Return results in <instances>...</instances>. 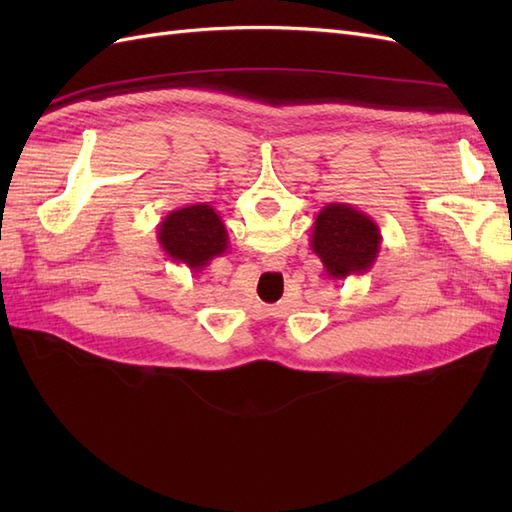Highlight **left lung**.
<instances>
[{
  "label": "left lung",
  "instance_id": "8db88e82",
  "mask_svg": "<svg viewBox=\"0 0 512 512\" xmlns=\"http://www.w3.org/2000/svg\"><path fill=\"white\" fill-rule=\"evenodd\" d=\"M378 224L352 204H325L314 217L310 248L334 281L361 277L372 270L380 253Z\"/></svg>",
  "mask_w": 512,
  "mask_h": 512
}]
</instances>
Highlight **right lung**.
I'll return each mask as SVG.
<instances>
[{"instance_id": "add662e5", "label": "right lung", "mask_w": 512, "mask_h": 512, "mask_svg": "<svg viewBox=\"0 0 512 512\" xmlns=\"http://www.w3.org/2000/svg\"><path fill=\"white\" fill-rule=\"evenodd\" d=\"M158 244L169 262L200 273L215 257L226 253L228 233L224 220L211 204H189L162 217Z\"/></svg>"}]
</instances>
